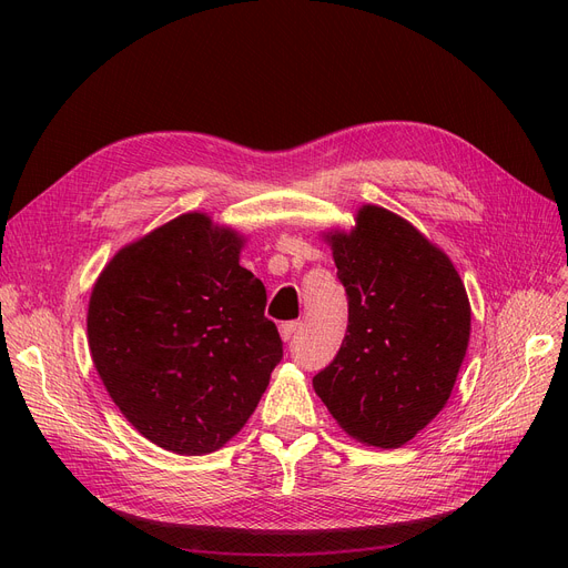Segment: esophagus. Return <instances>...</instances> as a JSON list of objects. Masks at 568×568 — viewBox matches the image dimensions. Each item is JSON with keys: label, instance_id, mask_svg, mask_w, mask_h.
Listing matches in <instances>:
<instances>
[{"label": "esophagus", "instance_id": "34e87169", "mask_svg": "<svg viewBox=\"0 0 568 568\" xmlns=\"http://www.w3.org/2000/svg\"><path fill=\"white\" fill-rule=\"evenodd\" d=\"M296 329H300V322H283L281 324V338L287 343L296 334Z\"/></svg>", "mask_w": 568, "mask_h": 568}]
</instances>
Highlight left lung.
Segmentation results:
<instances>
[{"mask_svg":"<svg viewBox=\"0 0 568 568\" xmlns=\"http://www.w3.org/2000/svg\"><path fill=\"white\" fill-rule=\"evenodd\" d=\"M347 292V334L313 389L338 426L396 449L446 405L471 311L452 260L389 209L364 204L352 232L326 234Z\"/></svg>","mask_w":568,"mask_h":568,"instance_id":"8db88e82","label":"left lung"}]
</instances>
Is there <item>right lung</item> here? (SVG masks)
<instances>
[{
  "instance_id": "add662e5",
  "label": "right lung",
  "mask_w": 568,
  "mask_h": 568,
  "mask_svg": "<svg viewBox=\"0 0 568 568\" xmlns=\"http://www.w3.org/2000/svg\"><path fill=\"white\" fill-rule=\"evenodd\" d=\"M239 251L234 230L182 214L119 251L89 300V349L110 398L179 456L242 430L283 359L266 290Z\"/></svg>"
}]
</instances>
